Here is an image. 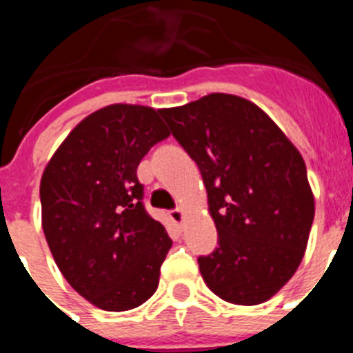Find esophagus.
Returning a JSON list of instances; mask_svg holds the SVG:
<instances>
[{
	"label": "esophagus",
	"instance_id": "esophagus-1",
	"mask_svg": "<svg viewBox=\"0 0 353 353\" xmlns=\"http://www.w3.org/2000/svg\"><path fill=\"white\" fill-rule=\"evenodd\" d=\"M170 217L171 221H173L176 226H180L182 224V219H183V214H182V208H174V210L170 212Z\"/></svg>",
	"mask_w": 353,
	"mask_h": 353
}]
</instances>
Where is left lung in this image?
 <instances>
[{"mask_svg":"<svg viewBox=\"0 0 353 353\" xmlns=\"http://www.w3.org/2000/svg\"><path fill=\"white\" fill-rule=\"evenodd\" d=\"M161 114L207 187L219 245L198 258L205 283L232 304L269 301L299 269L310 239L314 198L304 159L242 97L210 93Z\"/></svg>","mask_w":353,"mask_h":353,"instance_id":"obj_1","label":"left lung"}]
</instances>
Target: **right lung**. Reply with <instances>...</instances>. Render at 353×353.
I'll return each instance as SVG.
<instances>
[{
	"instance_id": "1",
	"label": "right lung",
	"mask_w": 353,
	"mask_h": 353,
	"mask_svg": "<svg viewBox=\"0 0 353 353\" xmlns=\"http://www.w3.org/2000/svg\"><path fill=\"white\" fill-rule=\"evenodd\" d=\"M161 111L113 104L77 123L40 182L42 228L58 269L105 311L134 310L159 286L173 240L143 205L139 162L170 136Z\"/></svg>"
}]
</instances>
